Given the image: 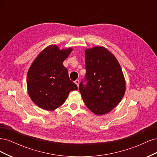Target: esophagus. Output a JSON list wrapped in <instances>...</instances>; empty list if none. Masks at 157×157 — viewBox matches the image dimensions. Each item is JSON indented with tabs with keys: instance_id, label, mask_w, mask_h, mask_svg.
<instances>
[{
	"instance_id": "1",
	"label": "esophagus",
	"mask_w": 157,
	"mask_h": 157,
	"mask_svg": "<svg viewBox=\"0 0 157 157\" xmlns=\"http://www.w3.org/2000/svg\"><path fill=\"white\" fill-rule=\"evenodd\" d=\"M75 83L77 84V86L78 87V86H79V80H76L75 81Z\"/></svg>"
}]
</instances>
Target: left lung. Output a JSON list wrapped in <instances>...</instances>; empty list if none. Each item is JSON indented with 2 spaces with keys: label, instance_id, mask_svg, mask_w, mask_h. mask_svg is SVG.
Returning <instances> with one entry per match:
<instances>
[{
  "label": "left lung",
  "instance_id": "1",
  "mask_svg": "<svg viewBox=\"0 0 157 157\" xmlns=\"http://www.w3.org/2000/svg\"><path fill=\"white\" fill-rule=\"evenodd\" d=\"M86 84L79 90L85 105L97 115L111 111L121 102L126 91V81L115 56L103 46L85 50Z\"/></svg>",
  "mask_w": 157,
  "mask_h": 157
}]
</instances>
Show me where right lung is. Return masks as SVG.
<instances>
[{"label":"right lung","instance_id":"right-lung-1","mask_svg":"<svg viewBox=\"0 0 157 157\" xmlns=\"http://www.w3.org/2000/svg\"><path fill=\"white\" fill-rule=\"evenodd\" d=\"M72 48L60 50L50 45L33 61L27 75V88L31 100L46 111H54L67 99L71 91L78 88L69 79L63 62Z\"/></svg>","mask_w":157,"mask_h":157}]
</instances>
